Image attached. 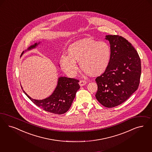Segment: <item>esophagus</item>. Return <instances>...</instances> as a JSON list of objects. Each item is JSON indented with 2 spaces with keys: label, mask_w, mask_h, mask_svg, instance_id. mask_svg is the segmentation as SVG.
<instances>
[{
  "label": "esophagus",
  "mask_w": 152,
  "mask_h": 152,
  "mask_svg": "<svg viewBox=\"0 0 152 152\" xmlns=\"http://www.w3.org/2000/svg\"><path fill=\"white\" fill-rule=\"evenodd\" d=\"M86 84V81L85 80H81L79 82V85L80 86H83L85 85Z\"/></svg>",
  "instance_id": "34e87169"
}]
</instances>
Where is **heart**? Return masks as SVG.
Returning <instances> with one entry per match:
<instances>
[{"label": "heart", "mask_w": 152, "mask_h": 152, "mask_svg": "<svg viewBox=\"0 0 152 152\" xmlns=\"http://www.w3.org/2000/svg\"><path fill=\"white\" fill-rule=\"evenodd\" d=\"M67 54L62 55L60 64L69 76H75L78 71L76 62L81 69L92 76H98L108 68L110 58V46L104 42L84 39L74 42L67 48Z\"/></svg>", "instance_id": "1"}]
</instances>
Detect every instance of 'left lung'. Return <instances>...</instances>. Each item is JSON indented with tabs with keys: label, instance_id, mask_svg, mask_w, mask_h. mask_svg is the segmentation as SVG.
I'll use <instances>...</instances> for the list:
<instances>
[{
	"label": "left lung",
	"instance_id": "left-lung-1",
	"mask_svg": "<svg viewBox=\"0 0 152 152\" xmlns=\"http://www.w3.org/2000/svg\"><path fill=\"white\" fill-rule=\"evenodd\" d=\"M110 44L108 67L95 79V97L101 104L112 108L125 102L138 88L141 76V61L130 42L118 35H106Z\"/></svg>",
	"mask_w": 152,
	"mask_h": 152
}]
</instances>
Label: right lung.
I'll use <instances>...</instances> for the list:
<instances>
[{"mask_svg":"<svg viewBox=\"0 0 152 152\" xmlns=\"http://www.w3.org/2000/svg\"><path fill=\"white\" fill-rule=\"evenodd\" d=\"M40 43L41 42H39L31 45L25 51H23L22 54L36 48ZM59 67H60L59 65ZM79 82V80L76 79L60 76L58 79L57 85L52 94L42 100L32 98L23 90L22 86L21 88L27 96L37 106L48 112L61 115L67 112L70 108L76 92L80 89Z\"/></svg>","mask_w":152,"mask_h":152,"instance_id":"obj_1","label":"right lung"}]
</instances>
